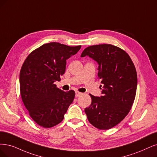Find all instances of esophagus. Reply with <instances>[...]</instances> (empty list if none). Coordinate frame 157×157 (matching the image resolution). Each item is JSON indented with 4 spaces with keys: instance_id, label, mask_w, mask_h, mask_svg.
Returning a JSON list of instances; mask_svg holds the SVG:
<instances>
[{
    "instance_id": "obj_1",
    "label": "esophagus",
    "mask_w": 157,
    "mask_h": 157,
    "mask_svg": "<svg viewBox=\"0 0 157 157\" xmlns=\"http://www.w3.org/2000/svg\"><path fill=\"white\" fill-rule=\"evenodd\" d=\"M82 92H78V91H76V92H75V97H76V98H78V97L82 95Z\"/></svg>"
}]
</instances>
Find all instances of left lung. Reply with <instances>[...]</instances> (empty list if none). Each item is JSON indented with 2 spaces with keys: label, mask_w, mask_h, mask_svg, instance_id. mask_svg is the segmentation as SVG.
<instances>
[{
  "label": "left lung",
  "mask_w": 157,
  "mask_h": 157,
  "mask_svg": "<svg viewBox=\"0 0 157 157\" xmlns=\"http://www.w3.org/2000/svg\"><path fill=\"white\" fill-rule=\"evenodd\" d=\"M85 56L98 63V75L103 84L102 96L90 94L92 103L85 112L92 125L107 130L118 124L130 111L136 92V68L129 56L112 44L90 46L81 55Z\"/></svg>",
  "instance_id": "left-lung-1"
}]
</instances>
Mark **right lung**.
Masks as SVG:
<instances>
[{
	"mask_svg": "<svg viewBox=\"0 0 157 157\" xmlns=\"http://www.w3.org/2000/svg\"><path fill=\"white\" fill-rule=\"evenodd\" d=\"M81 46H68L56 42L46 43L32 52L21 67L19 82L23 103L38 125L50 128L61 122L72 103L75 92L56 87L65 72L67 59Z\"/></svg>",
	"mask_w": 157,
	"mask_h": 157,
	"instance_id": "1",
	"label": "right lung"
}]
</instances>
